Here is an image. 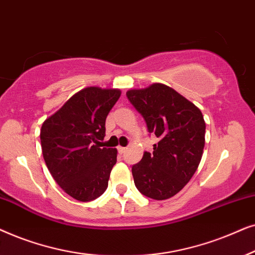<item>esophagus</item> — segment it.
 Masks as SVG:
<instances>
[{
  "label": "esophagus",
  "mask_w": 255,
  "mask_h": 255,
  "mask_svg": "<svg viewBox=\"0 0 255 255\" xmlns=\"http://www.w3.org/2000/svg\"><path fill=\"white\" fill-rule=\"evenodd\" d=\"M126 150H127V148H125V147H118V151L120 152V154H125Z\"/></svg>",
  "instance_id": "34e87169"
}]
</instances>
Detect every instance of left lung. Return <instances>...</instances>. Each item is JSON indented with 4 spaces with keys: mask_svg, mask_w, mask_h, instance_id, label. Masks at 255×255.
Masks as SVG:
<instances>
[{
    "mask_svg": "<svg viewBox=\"0 0 255 255\" xmlns=\"http://www.w3.org/2000/svg\"><path fill=\"white\" fill-rule=\"evenodd\" d=\"M128 100L158 137L154 151L131 168L134 183L145 197L163 201L184 188L202 159L205 121L198 107L163 84L129 90Z\"/></svg>",
    "mask_w": 255,
    "mask_h": 255,
    "instance_id": "1",
    "label": "left lung"
}]
</instances>
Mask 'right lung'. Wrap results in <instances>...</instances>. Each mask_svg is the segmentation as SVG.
<instances>
[{
    "label": "right lung",
    "mask_w": 255,
    "mask_h": 255,
    "mask_svg": "<svg viewBox=\"0 0 255 255\" xmlns=\"http://www.w3.org/2000/svg\"><path fill=\"white\" fill-rule=\"evenodd\" d=\"M121 96L114 88L86 87L43 122L40 144L54 181L80 202L100 197L108 186L118 150L103 147L106 118Z\"/></svg>",
    "instance_id": "obj_1"
}]
</instances>
